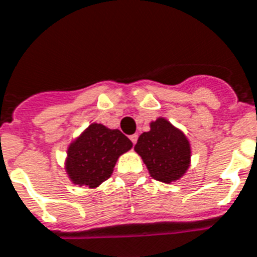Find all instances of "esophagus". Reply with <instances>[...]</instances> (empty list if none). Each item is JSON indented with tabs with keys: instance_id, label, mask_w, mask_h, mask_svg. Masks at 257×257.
Instances as JSON below:
<instances>
[{
	"instance_id": "1",
	"label": "esophagus",
	"mask_w": 257,
	"mask_h": 257,
	"mask_svg": "<svg viewBox=\"0 0 257 257\" xmlns=\"http://www.w3.org/2000/svg\"><path fill=\"white\" fill-rule=\"evenodd\" d=\"M130 141L133 142V143H137V141H138V134H133V135H130Z\"/></svg>"
}]
</instances>
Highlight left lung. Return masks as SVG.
Returning a JSON list of instances; mask_svg holds the SVG:
<instances>
[{
  "label": "left lung",
  "mask_w": 257,
  "mask_h": 257,
  "mask_svg": "<svg viewBox=\"0 0 257 257\" xmlns=\"http://www.w3.org/2000/svg\"><path fill=\"white\" fill-rule=\"evenodd\" d=\"M134 150L155 180L170 184L183 178L191 166V145L183 131L163 116L150 123Z\"/></svg>",
  "instance_id": "obj_1"
}]
</instances>
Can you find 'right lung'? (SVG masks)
<instances>
[{
  "label": "right lung",
  "mask_w": 257,
  "mask_h": 257,
  "mask_svg": "<svg viewBox=\"0 0 257 257\" xmlns=\"http://www.w3.org/2000/svg\"><path fill=\"white\" fill-rule=\"evenodd\" d=\"M133 147L118 128L91 123L67 146L65 170L73 184L96 188L111 176L116 161Z\"/></svg>",
  "instance_id": "obj_1"
}]
</instances>
